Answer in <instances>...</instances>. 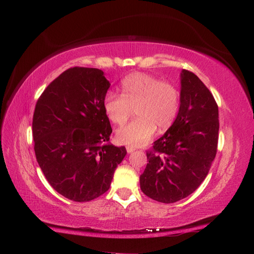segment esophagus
<instances>
[{"label":"esophagus","mask_w":254,"mask_h":254,"mask_svg":"<svg viewBox=\"0 0 254 254\" xmlns=\"http://www.w3.org/2000/svg\"><path fill=\"white\" fill-rule=\"evenodd\" d=\"M127 152L128 154H131V153H133V152H135V147H130V146H127Z\"/></svg>","instance_id":"esophagus-1"}]
</instances>
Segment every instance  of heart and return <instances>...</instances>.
<instances>
[{
  "label": "heart",
  "mask_w": 254,
  "mask_h": 254,
  "mask_svg": "<svg viewBox=\"0 0 254 254\" xmlns=\"http://www.w3.org/2000/svg\"><path fill=\"white\" fill-rule=\"evenodd\" d=\"M121 95L108 91L102 108L108 119L122 126L132 116L137 118L116 133L117 141L127 146H142L154 136L156 127L167 130L175 122L180 106V93L174 84L146 73L127 75L120 84Z\"/></svg>",
  "instance_id": "b5f03b06"
}]
</instances>
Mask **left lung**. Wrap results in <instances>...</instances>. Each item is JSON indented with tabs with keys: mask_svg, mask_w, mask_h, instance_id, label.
<instances>
[{
	"mask_svg": "<svg viewBox=\"0 0 254 254\" xmlns=\"http://www.w3.org/2000/svg\"><path fill=\"white\" fill-rule=\"evenodd\" d=\"M180 107L175 122L146 153L139 177L144 194L161 203L190 195L206 178L217 152L218 107L195 74L182 69Z\"/></svg>",
	"mask_w": 254,
	"mask_h": 254,
	"instance_id": "8db88e82",
	"label": "left lung"
}]
</instances>
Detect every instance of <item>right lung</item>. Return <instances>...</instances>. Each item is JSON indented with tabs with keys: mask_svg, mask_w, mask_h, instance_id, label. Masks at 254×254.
Segmentation results:
<instances>
[{
	"mask_svg": "<svg viewBox=\"0 0 254 254\" xmlns=\"http://www.w3.org/2000/svg\"><path fill=\"white\" fill-rule=\"evenodd\" d=\"M110 87L99 68L72 67L38 99L32 136L38 164L50 186L75 202H88L109 190L127 155L109 143L112 128L102 108Z\"/></svg>",
	"mask_w": 254,
	"mask_h": 254,
	"instance_id": "obj_1",
	"label": "right lung"
}]
</instances>
